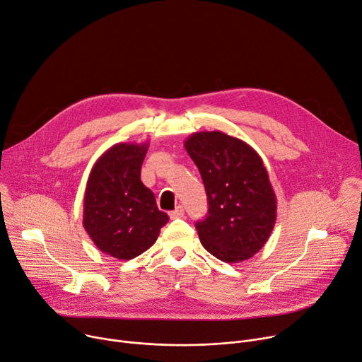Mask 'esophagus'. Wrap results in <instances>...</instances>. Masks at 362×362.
I'll return each instance as SVG.
<instances>
[{"mask_svg":"<svg viewBox=\"0 0 362 362\" xmlns=\"http://www.w3.org/2000/svg\"><path fill=\"white\" fill-rule=\"evenodd\" d=\"M183 215H185V209H183V206H177L175 211H172V212H170V218H172V219L183 218Z\"/></svg>","mask_w":362,"mask_h":362,"instance_id":"34e87169","label":"esophagus"}]
</instances>
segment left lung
I'll return each instance as SVG.
<instances>
[{
	"label": "left lung",
	"mask_w": 362,
	"mask_h": 362,
	"mask_svg": "<svg viewBox=\"0 0 362 362\" xmlns=\"http://www.w3.org/2000/svg\"><path fill=\"white\" fill-rule=\"evenodd\" d=\"M185 148L208 196V215L196 222L202 245L231 264L251 258L270 238L277 218V199L262 158L245 141L221 131L193 133Z\"/></svg>",
	"instance_id": "left-lung-1"
}]
</instances>
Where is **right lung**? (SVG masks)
<instances>
[{
    "label": "right lung",
    "mask_w": 362,
    "mask_h": 362,
    "mask_svg": "<svg viewBox=\"0 0 362 362\" xmlns=\"http://www.w3.org/2000/svg\"><path fill=\"white\" fill-rule=\"evenodd\" d=\"M148 143H118L96 160L83 198V228L104 254L131 259L148 250L169 221L141 182Z\"/></svg>",
    "instance_id": "right-lung-1"
}]
</instances>
